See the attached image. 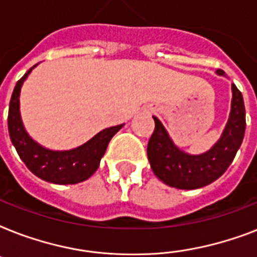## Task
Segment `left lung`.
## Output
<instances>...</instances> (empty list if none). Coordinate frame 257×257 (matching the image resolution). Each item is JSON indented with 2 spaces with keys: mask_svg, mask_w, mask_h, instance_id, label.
Instances as JSON below:
<instances>
[{
  "mask_svg": "<svg viewBox=\"0 0 257 257\" xmlns=\"http://www.w3.org/2000/svg\"><path fill=\"white\" fill-rule=\"evenodd\" d=\"M217 74L224 76L221 69ZM149 139L148 160L153 173L169 187L196 189L217 180L227 171L243 143L245 132V108L241 92L232 84V109L228 124L213 148L203 155H188L180 151L165 131L159 118Z\"/></svg>",
  "mask_w": 257,
  "mask_h": 257,
  "instance_id": "left-lung-1",
  "label": "left lung"
}]
</instances>
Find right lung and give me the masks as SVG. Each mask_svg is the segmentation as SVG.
Listing matches in <instances>:
<instances>
[{"instance_id":"1","label":"right lung","mask_w":257,"mask_h":257,"mask_svg":"<svg viewBox=\"0 0 257 257\" xmlns=\"http://www.w3.org/2000/svg\"><path fill=\"white\" fill-rule=\"evenodd\" d=\"M33 68H30L18 80L10 98L8 114L10 140L28 169L40 179L53 184L81 183L97 171L109 141L124 124L104 129L88 143L70 151H49L38 145L25 132L20 116V92L22 82L25 81Z\"/></svg>"}]
</instances>
